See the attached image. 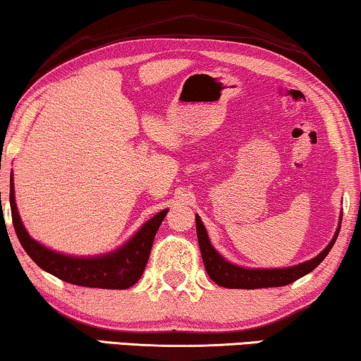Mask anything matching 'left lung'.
Instances as JSON below:
<instances>
[{"mask_svg": "<svg viewBox=\"0 0 361 361\" xmlns=\"http://www.w3.org/2000/svg\"><path fill=\"white\" fill-rule=\"evenodd\" d=\"M196 232H197V242H200V250L202 262H204V268L207 275L214 283L224 288H233V289H257V288H276V286H286V284L293 283L302 278L307 273H311L327 253L331 252L332 245L337 240V235L340 232V227L335 232V237L332 242L319 253L312 260L304 262L301 265L289 267V268H275V270H250V268L235 267L224 260L219 253L214 250L211 245L207 232L202 226L200 217L196 216Z\"/></svg>", "mask_w": 361, "mask_h": 361, "instance_id": "left-lung-1", "label": "left lung"}]
</instances>
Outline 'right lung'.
<instances>
[{
    "mask_svg": "<svg viewBox=\"0 0 361 361\" xmlns=\"http://www.w3.org/2000/svg\"><path fill=\"white\" fill-rule=\"evenodd\" d=\"M9 202H11L13 224L19 242H21L27 255L42 270L67 283L103 289H126L139 281L142 273H144L147 260H149L155 233L159 231L161 221L165 219L166 212H169V209H164L152 217L123 248L109 253V255L75 258L62 255V253H55L40 245L34 238H30L27 231L24 229L21 217L18 214L13 178L11 186H9Z\"/></svg>",
    "mask_w": 361,
    "mask_h": 361,
    "instance_id": "right-lung-1",
    "label": "right lung"
}]
</instances>
